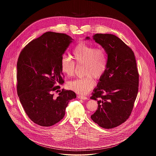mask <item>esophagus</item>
<instances>
[{"mask_svg":"<svg viewBox=\"0 0 156 156\" xmlns=\"http://www.w3.org/2000/svg\"><path fill=\"white\" fill-rule=\"evenodd\" d=\"M78 98H80V99H84V100H85V99H88V98L86 97H84V96H82V95H78Z\"/></svg>","mask_w":156,"mask_h":156,"instance_id":"obj_1","label":"esophagus"}]
</instances>
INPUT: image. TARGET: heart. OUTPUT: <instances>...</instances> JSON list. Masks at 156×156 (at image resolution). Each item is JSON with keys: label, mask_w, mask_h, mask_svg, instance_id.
I'll list each match as a JSON object with an SVG mask.
<instances>
[{"label": "heart", "mask_w": 156, "mask_h": 156, "mask_svg": "<svg viewBox=\"0 0 156 156\" xmlns=\"http://www.w3.org/2000/svg\"><path fill=\"white\" fill-rule=\"evenodd\" d=\"M74 61L64 55L60 61L61 71L68 76H74L76 65H83L85 77L76 79L68 83V88L75 92L85 95L95 85L94 78L99 80L102 78L108 68V54L103 48L81 43L75 47L73 51Z\"/></svg>", "instance_id": "1"}]
</instances>
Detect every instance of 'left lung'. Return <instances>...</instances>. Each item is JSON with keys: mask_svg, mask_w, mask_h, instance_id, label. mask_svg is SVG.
<instances>
[{"mask_svg": "<svg viewBox=\"0 0 156 156\" xmlns=\"http://www.w3.org/2000/svg\"><path fill=\"white\" fill-rule=\"evenodd\" d=\"M93 37L107 52L108 68L90 98L98 104L90 118L99 126L112 129L130 116L138 93L139 75L133 51L119 37L111 34H96Z\"/></svg>", "mask_w": 156, "mask_h": 156, "instance_id": "left-lung-1", "label": "left lung"}]
</instances>
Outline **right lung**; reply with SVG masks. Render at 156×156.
<instances>
[{"label": "right lung", "instance_id": "obj_1", "mask_svg": "<svg viewBox=\"0 0 156 156\" xmlns=\"http://www.w3.org/2000/svg\"><path fill=\"white\" fill-rule=\"evenodd\" d=\"M72 40L66 34L48 31L30 41L20 53L17 92L26 113L38 125L58 123L69 101L76 98L71 90L62 89L57 98L52 94L64 82L60 61Z\"/></svg>", "mask_w": 156, "mask_h": 156}]
</instances>
